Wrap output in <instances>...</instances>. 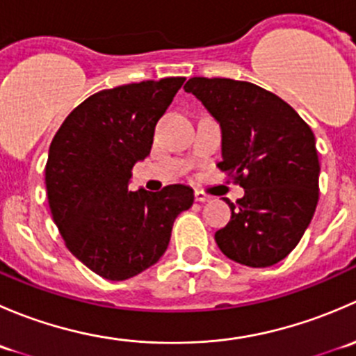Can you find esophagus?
Wrapping results in <instances>:
<instances>
[{
  "instance_id": "esophagus-1",
  "label": "esophagus",
  "mask_w": 356,
  "mask_h": 356,
  "mask_svg": "<svg viewBox=\"0 0 356 356\" xmlns=\"http://www.w3.org/2000/svg\"><path fill=\"white\" fill-rule=\"evenodd\" d=\"M195 200L200 201V203H208V201H211L213 198H211L210 195H207V193L196 191V193H195Z\"/></svg>"
}]
</instances>
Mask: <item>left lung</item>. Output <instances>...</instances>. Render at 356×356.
<instances>
[{
    "label": "left lung",
    "instance_id": "obj_1",
    "mask_svg": "<svg viewBox=\"0 0 356 356\" xmlns=\"http://www.w3.org/2000/svg\"><path fill=\"white\" fill-rule=\"evenodd\" d=\"M191 92L222 127L218 168L245 189L215 232L222 253L248 267L284 260L303 238L318 201L315 136L284 99L251 82L193 77Z\"/></svg>",
    "mask_w": 356,
    "mask_h": 356
}]
</instances>
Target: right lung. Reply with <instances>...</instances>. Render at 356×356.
Returning a JSON list of instances; mask_svg holds the SVG:
<instances>
[{"instance_id":"1","label":"right lung","mask_w":356,"mask_h":356,"mask_svg":"<svg viewBox=\"0 0 356 356\" xmlns=\"http://www.w3.org/2000/svg\"><path fill=\"white\" fill-rule=\"evenodd\" d=\"M184 81L103 89L70 111L49 146L46 191L53 220L70 253L108 281L155 265L174 220L195 201L184 184L129 191L132 167L149 155L156 122Z\"/></svg>"}]
</instances>
